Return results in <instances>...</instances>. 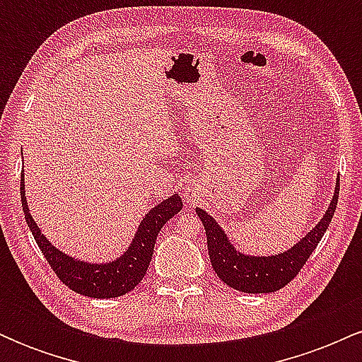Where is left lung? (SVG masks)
Here are the masks:
<instances>
[{
	"label": "left lung",
	"instance_id": "1",
	"mask_svg": "<svg viewBox=\"0 0 362 362\" xmlns=\"http://www.w3.org/2000/svg\"><path fill=\"white\" fill-rule=\"evenodd\" d=\"M339 184L335 189V195L332 199L330 207L323 216L322 221L310 235H306L300 243L293 248L276 257H247L242 255L231 247L223 233L221 228L206 211L195 209L199 214L206 230L207 250H209L211 265L214 272L224 284L230 288L242 291V293H274L289 284L294 277L300 274L303 265L310 259L311 252L317 248V245L325 235L328 224L334 218L339 201Z\"/></svg>",
	"mask_w": 362,
	"mask_h": 362
}]
</instances>
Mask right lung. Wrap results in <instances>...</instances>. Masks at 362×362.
<instances>
[{
	"mask_svg": "<svg viewBox=\"0 0 362 362\" xmlns=\"http://www.w3.org/2000/svg\"><path fill=\"white\" fill-rule=\"evenodd\" d=\"M20 195H22V207L28 228H30L37 245L42 250L45 260L49 262L54 274L59 277L62 284L68 286L74 293L90 298H119L134 289L143 281L144 274L148 271L158 233L163 228V224L182 209L180 195H172L167 201L149 211L146 218L139 224L134 242L119 260L105 265H91L64 255L56 247H52L45 240V236L40 233L30 213H28L23 175L20 180Z\"/></svg>",
	"mask_w": 362,
	"mask_h": 362,
	"instance_id": "right-lung-1",
	"label": "right lung"
}]
</instances>
